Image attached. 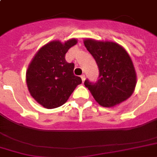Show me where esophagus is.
Wrapping results in <instances>:
<instances>
[{"instance_id":"obj_1","label":"esophagus","mask_w":157,"mask_h":157,"mask_svg":"<svg viewBox=\"0 0 157 157\" xmlns=\"http://www.w3.org/2000/svg\"><path fill=\"white\" fill-rule=\"evenodd\" d=\"M81 78H82V82H85V79H86V75H81Z\"/></svg>"}]
</instances>
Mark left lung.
Listing matches in <instances>:
<instances>
[{
	"mask_svg": "<svg viewBox=\"0 0 157 157\" xmlns=\"http://www.w3.org/2000/svg\"><path fill=\"white\" fill-rule=\"evenodd\" d=\"M84 45L98 67L95 83L86 80L95 100L104 107H113L130 97L136 86V72L130 56L121 46L112 41L85 39Z\"/></svg>",
	"mask_w": 157,
	"mask_h": 157,
	"instance_id": "left-lung-1",
	"label": "left lung"
}]
</instances>
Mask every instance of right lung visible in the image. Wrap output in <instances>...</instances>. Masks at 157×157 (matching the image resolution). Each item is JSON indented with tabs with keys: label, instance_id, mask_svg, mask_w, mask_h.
<instances>
[{
	"label": "right lung",
	"instance_id": "right-lung-1",
	"mask_svg": "<svg viewBox=\"0 0 157 157\" xmlns=\"http://www.w3.org/2000/svg\"><path fill=\"white\" fill-rule=\"evenodd\" d=\"M76 43V39L64 43L50 41L40 48L29 63L26 71L29 94L47 109L63 105L82 83L81 77L74 75L75 64L65 60L68 50Z\"/></svg>",
	"mask_w": 157,
	"mask_h": 157
}]
</instances>
